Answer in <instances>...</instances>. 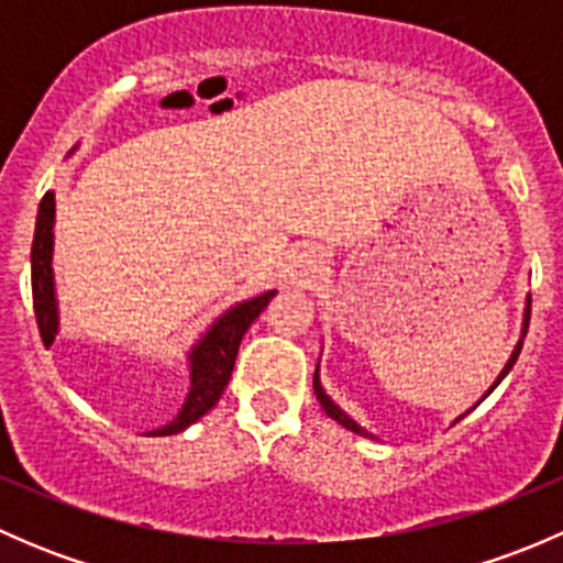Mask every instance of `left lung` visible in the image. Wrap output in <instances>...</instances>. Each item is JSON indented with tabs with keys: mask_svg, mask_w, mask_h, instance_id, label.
<instances>
[{
	"mask_svg": "<svg viewBox=\"0 0 563 563\" xmlns=\"http://www.w3.org/2000/svg\"><path fill=\"white\" fill-rule=\"evenodd\" d=\"M528 318H531V297H526V308H523V323H520V338H518V343H515L512 354H509L507 365L501 367V373H498V376H496V382H493V387L487 389L485 395H482V397H487V395H490V391L496 389L498 384L504 382V378H507V373L512 371V365H515V362H518V354H520V349H523V338H526V332H528ZM313 389H316V397H318V402H321V408H323V411L329 413V417L334 419V422H338V424H343V428H345V430H351V433L362 435V439L378 441V435H373L371 430H365V428H362V424L356 422V419H351L349 413H345L343 408H340L338 402H334L332 397L327 395V389H323V384H321V376H318V365H316V376H313ZM468 411H471V408H468ZM468 411H465V413H468ZM465 413H460V417L455 419V422H460V419H463Z\"/></svg>",
	"mask_w": 563,
	"mask_h": 563,
	"instance_id": "8db88e82",
	"label": "left lung"
}]
</instances>
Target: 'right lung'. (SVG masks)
I'll return each mask as SVG.
<instances>
[{
  "instance_id": "add662e5",
  "label": "right lung",
  "mask_w": 563,
  "mask_h": 563,
  "mask_svg": "<svg viewBox=\"0 0 563 563\" xmlns=\"http://www.w3.org/2000/svg\"><path fill=\"white\" fill-rule=\"evenodd\" d=\"M78 150V146H76ZM73 150V152H76ZM70 152V155H73ZM54 223H56V196L48 190L40 201L35 242H32V299H35V318L40 327L43 343H51L59 332V299H56L54 280ZM272 291L258 294V297L242 299L223 310L187 351V373H190V389H187L185 402L179 413L163 428L152 430L146 435H174L196 424L203 413L218 406L220 395L229 387L231 371H234L236 351H240L242 338L250 323L261 316V310L275 297Z\"/></svg>"
}]
</instances>
